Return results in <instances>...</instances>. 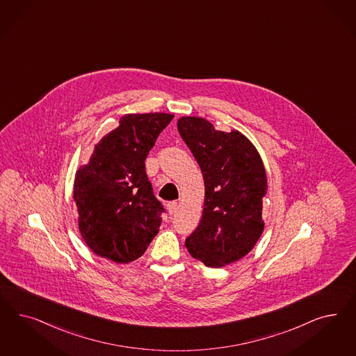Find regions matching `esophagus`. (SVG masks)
I'll use <instances>...</instances> for the list:
<instances>
[{
    "mask_svg": "<svg viewBox=\"0 0 356 356\" xmlns=\"http://www.w3.org/2000/svg\"><path fill=\"white\" fill-rule=\"evenodd\" d=\"M166 208H168L169 215H174L177 212V209H178V203L177 202H170V203L166 204Z\"/></svg>",
    "mask_w": 356,
    "mask_h": 356,
    "instance_id": "esophagus-1",
    "label": "esophagus"
}]
</instances>
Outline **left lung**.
Segmentation results:
<instances>
[{"label": "left lung", "mask_w": 356, "mask_h": 356, "mask_svg": "<svg viewBox=\"0 0 356 356\" xmlns=\"http://www.w3.org/2000/svg\"><path fill=\"white\" fill-rule=\"evenodd\" d=\"M177 126L200 166L206 190L202 220L184 245L207 267L233 264L252 250L264 232V161L240 131H218L197 116H182Z\"/></svg>", "instance_id": "1"}]
</instances>
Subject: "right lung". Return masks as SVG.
<instances>
[{
  "mask_svg": "<svg viewBox=\"0 0 356 356\" xmlns=\"http://www.w3.org/2000/svg\"><path fill=\"white\" fill-rule=\"evenodd\" d=\"M172 114H127L95 144L76 172L73 199L81 236L92 252L116 264L140 258L159 233L163 207L153 194L145 159Z\"/></svg>",
  "mask_w": 356,
  "mask_h": 356,
  "instance_id": "add662e5",
  "label": "right lung"
}]
</instances>
